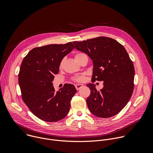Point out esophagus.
I'll list each match as a JSON object with an SVG mask.
<instances>
[{"instance_id":"34e87169","label":"esophagus","mask_w":153,"mask_h":153,"mask_svg":"<svg viewBox=\"0 0 153 153\" xmlns=\"http://www.w3.org/2000/svg\"><path fill=\"white\" fill-rule=\"evenodd\" d=\"M75 86H76V88L77 90H79V89H80L81 88H82V87H83L84 85H82V84H76V85H75Z\"/></svg>"}]
</instances>
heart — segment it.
I'll use <instances>...</instances> for the list:
<instances>
[{"mask_svg":"<svg viewBox=\"0 0 153 153\" xmlns=\"http://www.w3.org/2000/svg\"><path fill=\"white\" fill-rule=\"evenodd\" d=\"M83 55H85L83 53H77L75 55V59H76L77 61H78L80 59V57ZM62 65H63V61H61V62L60 63V65H59L60 68H61L62 67ZM73 80L75 82H83L85 80V75L82 74V75H80V76H76V77L73 78Z\"/></svg>","mask_w":153,"mask_h":153,"instance_id":"1","label":"heart"}]
</instances>
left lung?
<instances>
[{
    "mask_svg": "<svg viewBox=\"0 0 153 153\" xmlns=\"http://www.w3.org/2000/svg\"><path fill=\"white\" fill-rule=\"evenodd\" d=\"M73 43L93 60L92 82L103 81L100 90L93 83L86 85L91 90L86 99L90 111L101 118L116 115L126 105L134 90L135 71L127 51L117 40L107 37Z\"/></svg>",
    "mask_w": 153,
    "mask_h": 153,
    "instance_id": "1",
    "label": "left lung"
}]
</instances>
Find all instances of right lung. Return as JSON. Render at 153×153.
<instances>
[{
	"mask_svg": "<svg viewBox=\"0 0 153 153\" xmlns=\"http://www.w3.org/2000/svg\"><path fill=\"white\" fill-rule=\"evenodd\" d=\"M74 46L51 44L32 49L24 57L19 73L22 98L30 110L42 120L54 122L66 116L70 102L77 92L75 86L65 84L56 91L52 82L59 73L63 58Z\"/></svg>",
	"mask_w": 153,
	"mask_h": 153,
	"instance_id": "1",
	"label": "right lung"
}]
</instances>
